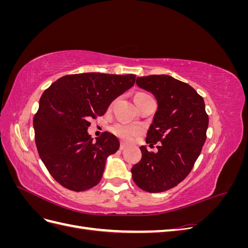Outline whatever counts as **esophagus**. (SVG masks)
<instances>
[{"mask_svg": "<svg viewBox=\"0 0 248 248\" xmlns=\"http://www.w3.org/2000/svg\"><path fill=\"white\" fill-rule=\"evenodd\" d=\"M126 147L127 146L124 144V142H121V144H120V150H125Z\"/></svg>", "mask_w": 248, "mask_h": 248, "instance_id": "1", "label": "esophagus"}]
</instances>
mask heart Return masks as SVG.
Returning a JSON list of instances; mask_svg holds the SVG:
<instances>
[{
    "instance_id": "obj_1",
    "label": "heart",
    "mask_w": 248,
    "mask_h": 248,
    "mask_svg": "<svg viewBox=\"0 0 248 248\" xmlns=\"http://www.w3.org/2000/svg\"><path fill=\"white\" fill-rule=\"evenodd\" d=\"M141 96H147V95L142 94V93H139L136 95V97H134V100ZM110 131L112 134H114V136H116L120 140H122L124 141H130V140H132V139L134 137L138 136L140 132V129L138 128V127L133 126V125L125 124V123H118L111 127Z\"/></svg>"
}]
</instances>
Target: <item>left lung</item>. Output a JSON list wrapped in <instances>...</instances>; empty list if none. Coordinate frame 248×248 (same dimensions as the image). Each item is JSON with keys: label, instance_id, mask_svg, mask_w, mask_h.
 I'll return each instance as SVG.
<instances>
[{"label": "left lung", "instance_id": "left-lung-1", "mask_svg": "<svg viewBox=\"0 0 248 248\" xmlns=\"http://www.w3.org/2000/svg\"><path fill=\"white\" fill-rule=\"evenodd\" d=\"M137 85L158 103L146 142L159 146L157 153L140 148L141 159L131 169L132 179L142 190L162 192L191 171L207 139L209 117L202 97L186 82L160 74L138 78Z\"/></svg>", "mask_w": 248, "mask_h": 248}]
</instances>
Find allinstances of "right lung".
Here are the masks:
<instances>
[{"instance_id": "add662e5", "label": "right lung", "mask_w": 248, "mask_h": 248, "mask_svg": "<svg viewBox=\"0 0 248 248\" xmlns=\"http://www.w3.org/2000/svg\"><path fill=\"white\" fill-rule=\"evenodd\" d=\"M136 82L134 74H69L43 92L34 116L35 142L44 166L67 189L85 191L100 182L107 158L120 142L109 132L96 140L90 120L106 114L109 104Z\"/></svg>"}]
</instances>
